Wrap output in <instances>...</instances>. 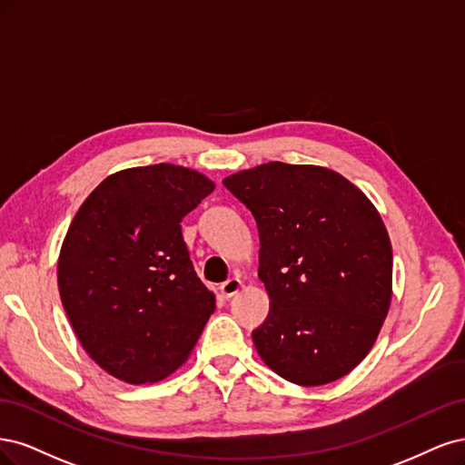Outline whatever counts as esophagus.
Here are the masks:
<instances>
[{
  "label": "esophagus",
  "instance_id": "34e87169",
  "mask_svg": "<svg viewBox=\"0 0 465 465\" xmlns=\"http://www.w3.org/2000/svg\"><path fill=\"white\" fill-rule=\"evenodd\" d=\"M239 290H242V280H239V278H230L220 286V293L226 299L233 297Z\"/></svg>",
  "mask_w": 465,
  "mask_h": 465
}]
</instances>
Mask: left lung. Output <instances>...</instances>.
<instances>
[{
    "label": "left lung",
    "instance_id": "1",
    "mask_svg": "<svg viewBox=\"0 0 465 465\" xmlns=\"http://www.w3.org/2000/svg\"><path fill=\"white\" fill-rule=\"evenodd\" d=\"M223 185L259 228V278L271 297L252 331L261 359L302 386L346 377L371 351L392 299V247L377 208L321 166L268 162Z\"/></svg>",
    "mask_w": 465,
    "mask_h": 465
}]
</instances>
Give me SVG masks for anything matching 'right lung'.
Wrapping results in <instances>:
<instances>
[{
    "instance_id": "right-lung-1",
    "label": "right lung",
    "mask_w": 465,
    "mask_h": 465,
    "mask_svg": "<svg viewBox=\"0 0 465 465\" xmlns=\"http://www.w3.org/2000/svg\"><path fill=\"white\" fill-rule=\"evenodd\" d=\"M213 191L199 172L154 163L106 177L74 214L57 261L59 295L81 346L112 377H168L214 312L182 233Z\"/></svg>"
}]
</instances>
